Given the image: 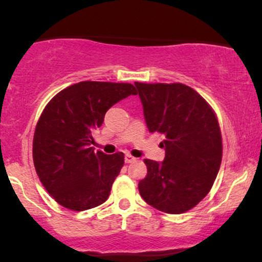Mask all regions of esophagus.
<instances>
[{"instance_id":"34e87169","label":"esophagus","mask_w":262,"mask_h":262,"mask_svg":"<svg viewBox=\"0 0 262 262\" xmlns=\"http://www.w3.org/2000/svg\"><path fill=\"white\" fill-rule=\"evenodd\" d=\"M124 160H125V162H127V164H130V162H134L135 160H137V159H135L134 156H132L130 154H127V155H125Z\"/></svg>"}]
</instances>
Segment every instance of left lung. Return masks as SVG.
<instances>
[{
    "mask_svg": "<svg viewBox=\"0 0 262 262\" xmlns=\"http://www.w3.org/2000/svg\"><path fill=\"white\" fill-rule=\"evenodd\" d=\"M150 133L165 139V159H145L140 196L154 208L181 214L208 194L221 167L223 145L214 111L183 83L135 82Z\"/></svg>",
    "mask_w": 262,
    "mask_h": 262,
    "instance_id": "obj_1",
    "label": "left lung"
}]
</instances>
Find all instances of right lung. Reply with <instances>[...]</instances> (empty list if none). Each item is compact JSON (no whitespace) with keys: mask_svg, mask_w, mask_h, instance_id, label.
<instances>
[{"mask_svg":"<svg viewBox=\"0 0 262 262\" xmlns=\"http://www.w3.org/2000/svg\"><path fill=\"white\" fill-rule=\"evenodd\" d=\"M130 95H137L132 83L81 81L45 106L33 138V161L40 182L60 206L80 212L108 200L124 154L95 151L92 133L107 111Z\"/></svg>","mask_w":262,"mask_h":262,"instance_id":"add662e5","label":"right lung"}]
</instances>
